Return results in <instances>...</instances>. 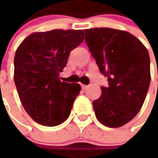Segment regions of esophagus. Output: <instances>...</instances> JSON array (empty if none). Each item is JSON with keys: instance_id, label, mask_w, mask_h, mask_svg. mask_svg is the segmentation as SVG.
I'll return each instance as SVG.
<instances>
[{"instance_id": "34e87169", "label": "esophagus", "mask_w": 158, "mask_h": 158, "mask_svg": "<svg viewBox=\"0 0 158 158\" xmlns=\"http://www.w3.org/2000/svg\"><path fill=\"white\" fill-rule=\"evenodd\" d=\"M88 85H83V84H82V89H88Z\"/></svg>"}]
</instances>
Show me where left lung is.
<instances>
[{
	"label": "left lung",
	"instance_id": "left-lung-1",
	"mask_svg": "<svg viewBox=\"0 0 158 158\" xmlns=\"http://www.w3.org/2000/svg\"><path fill=\"white\" fill-rule=\"evenodd\" d=\"M85 42L108 86L93 101L95 114L103 125L119 127L139 112L150 83L148 50L135 36L110 28L84 30Z\"/></svg>",
	"mask_w": 158,
	"mask_h": 158
}]
</instances>
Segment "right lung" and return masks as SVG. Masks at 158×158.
Segmentation results:
<instances>
[{
  "mask_svg": "<svg viewBox=\"0 0 158 158\" xmlns=\"http://www.w3.org/2000/svg\"><path fill=\"white\" fill-rule=\"evenodd\" d=\"M82 41V30H52L32 33L18 46L15 87L26 112L39 124L54 127L69 118L81 86L61 82L60 73Z\"/></svg>",
  "mask_w": 158,
  "mask_h": 158,
  "instance_id": "right-lung-1",
  "label": "right lung"
}]
</instances>
